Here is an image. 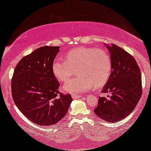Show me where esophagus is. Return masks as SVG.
Listing matches in <instances>:
<instances>
[{"label": "esophagus", "mask_w": 151, "mask_h": 151, "mask_svg": "<svg viewBox=\"0 0 151 151\" xmlns=\"http://www.w3.org/2000/svg\"><path fill=\"white\" fill-rule=\"evenodd\" d=\"M71 97H72V98L73 99H78V98H81V96H80V95H75V94H73L71 96Z\"/></svg>", "instance_id": "1"}]
</instances>
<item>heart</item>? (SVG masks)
<instances>
[{
	"mask_svg": "<svg viewBox=\"0 0 151 151\" xmlns=\"http://www.w3.org/2000/svg\"><path fill=\"white\" fill-rule=\"evenodd\" d=\"M53 76L59 82L67 81L74 73L77 76L66 82L64 91L80 93L93 87H102L110 78L112 61L109 53L104 49L78 47L68 51L63 61L55 60L51 65Z\"/></svg>",
	"mask_w": 151,
	"mask_h": 151,
	"instance_id": "obj_1",
	"label": "heart"
}]
</instances>
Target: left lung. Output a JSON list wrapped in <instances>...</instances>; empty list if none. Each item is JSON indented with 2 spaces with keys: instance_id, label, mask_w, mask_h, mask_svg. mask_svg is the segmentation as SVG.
Segmentation results:
<instances>
[{
  "instance_id": "8db88e82",
  "label": "left lung",
  "mask_w": 151,
  "mask_h": 151,
  "mask_svg": "<svg viewBox=\"0 0 151 151\" xmlns=\"http://www.w3.org/2000/svg\"><path fill=\"white\" fill-rule=\"evenodd\" d=\"M110 53L112 70L94 112L101 119L115 122L125 118L135 108L142 93V76L137 62L121 47L105 45Z\"/></svg>"
}]
</instances>
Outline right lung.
<instances>
[{"instance_id": "obj_1", "label": "right lung", "mask_w": 151, "mask_h": 151, "mask_svg": "<svg viewBox=\"0 0 151 151\" xmlns=\"http://www.w3.org/2000/svg\"><path fill=\"white\" fill-rule=\"evenodd\" d=\"M59 49L44 46L23 57L12 79L14 103L27 118L38 125L56 124L65 116L72 102L71 95L59 92L60 84L51 69Z\"/></svg>"}]
</instances>
